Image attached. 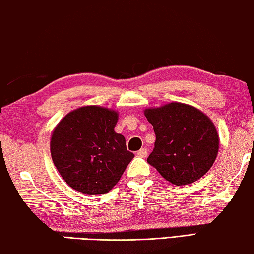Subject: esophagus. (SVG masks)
<instances>
[{"mask_svg": "<svg viewBox=\"0 0 254 254\" xmlns=\"http://www.w3.org/2000/svg\"><path fill=\"white\" fill-rule=\"evenodd\" d=\"M136 155L138 156H140V157H147V155H148V149H146V148H142V149H140V150L136 152Z\"/></svg>", "mask_w": 254, "mask_h": 254, "instance_id": "obj_1", "label": "esophagus"}]
</instances>
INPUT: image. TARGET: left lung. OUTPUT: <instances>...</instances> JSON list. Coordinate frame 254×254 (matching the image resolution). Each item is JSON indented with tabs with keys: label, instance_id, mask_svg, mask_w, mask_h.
Returning a JSON list of instances; mask_svg holds the SVG:
<instances>
[{
	"label": "left lung",
	"instance_id": "left-lung-1",
	"mask_svg": "<svg viewBox=\"0 0 254 254\" xmlns=\"http://www.w3.org/2000/svg\"><path fill=\"white\" fill-rule=\"evenodd\" d=\"M144 115L156 134L155 148L147 162L165 180L187 185L210 170L218 154L219 138L207 115L181 103L148 108Z\"/></svg>",
	"mask_w": 254,
	"mask_h": 254
}]
</instances>
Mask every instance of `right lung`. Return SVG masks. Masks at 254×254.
Listing matches in <instances>:
<instances>
[{"label": "right lung", "instance_id": "right-lung-1", "mask_svg": "<svg viewBox=\"0 0 254 254\" xmlns=\"http://www.w3.org/2000/svg\"><path fill=\"white\" fill-rule=\"evenodd\" d=\"M118 113L84 106L62 119L52 134L51 155L63 180L84 194H105L119 182L133 152L116 133Z\"/></svg>", "mask_w": 254, "mask_h": 254}]
</instances>
